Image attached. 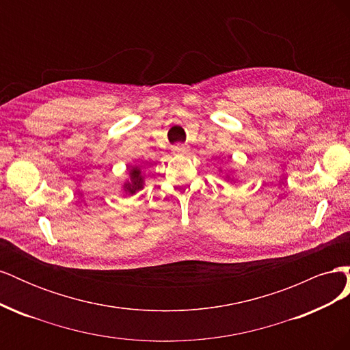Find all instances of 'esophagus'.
I'll return each mask as SVG.
<instances>
[{
    "label": "esophagus",
    "mask_w": 350,
    "mask_h": 350,
    "mask_svg": "<svg viewBox=\"0 0 350 350\" xmlns=\"http://www.w3.org/2000/svg\"><path fill=\"white\" fill-rule=\"evenodd\" d=\"M188 150H189V147H188L187 144L178 143V144H175V146H174V152H175V153H181V154H184V153H187Z\"/></svg>",
    "instance_id": "esophagus-1"
}]
</instances>
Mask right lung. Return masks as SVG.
<instances>
[{
    "instance_id": "1",
    "label": "right lung",
    "mask_w": 350,
    "mask_h": 350,
    "mask_svg": "<svg viewBox=\"0 0 350 350\" xmlns=\"http://www.w3.org/2000/svg\"><path fill=\"white\" fill-rule=\"evenodd\" d=\"M131 175V181L125 185V191L129 194H135V191L143 188V178L140 175V169L139 167H131L130 171Z\"/></svg>"
}]
</instances>
